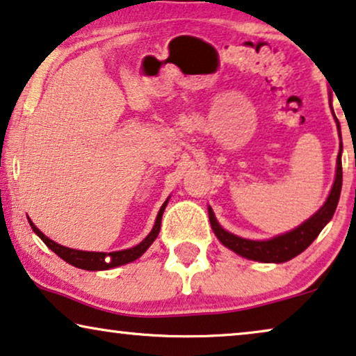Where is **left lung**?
I'll list each match as a JSON object with an SVG mask.
<instances>
[{"mask_svg": "<svg viewBox=\"0 0 356 356\" xmlns=\"http://www.w3.org/2000/svg\"><path fill=\"white\" fill-rule=\"evenodd\" d=\"M334 112V111H332ZM335 117V113H334ZM335 122H337V129L340 134V123L335 117ZM340 191H342V141H340V151L337 156V170H335V181L332 186V191H330L329 197L324 205L321 207L319 211H316L309 220H306L302 225H300L295 229L290 231V233L277 236V238L268 239V241H250L239 238L233 233H227L226 229H222L220 222L216 221L215 213L210 207H208V216H210V225L213 233L216 234V238L220 239L222 245H226L227 249H231L233 252L239 254L241 257L257 260V262H265V264H282L286 262V260H291L296 257L298 254H301L302 250L309 248L324 226L332 220L335 208H337L339 198H340Z\"/></svg>", "mask_w": 356, "mask_h": 356, "instance_id": "obj_1", "label": "left lung"}]
</instances>
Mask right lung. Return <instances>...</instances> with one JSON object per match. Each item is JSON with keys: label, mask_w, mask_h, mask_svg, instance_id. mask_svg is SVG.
<instances>
[{"label": "right lung", "mask_w": 356, "mask_h": 356, "mask_svg": "<svg viewBox=\"0 0 356 356\" xmlns=\"http://www.w3.org/2000/svg\"><path fill=\"white\" fill-rule=\"evenodd\" d=\"M168 202L169 200H165L163 203V207H161L151 233L146 236V238L141 241L138 245H135V248H131V249L115 250V252H108V254L107 252H86V250H76V249L65 248V245L56 244L55 241L47 238V236L42 233L39 227H35V225L31 220H29V222L32 226V231H34V233L39 236L42 241H44V243L47 244V248L54 250V252L58 255V257L63 259L65 262H68L73 265V267H78L83 270H108V268L118 267V265L134 262V260L141 257V255L146 252V249H148L149 245L154 243L156 238H158L159 229H161V218H163L164 208H165V205H168Z\"/></svg>", "instance_id": "obj_1"}]
</instances>
